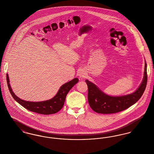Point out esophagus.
Wrapping results in <instances>:
<instances>
[{"instance_id":"esophagus-1","label":"esophagus","mask_w":154,"mask_h":154,"mask_svg":"<svg viewBox=\"0 0 154 154\" xmlns=\"http://www.w3.org/2000/svg\"><path fill=\"white\" fill-rule=\"evenodd\" d=\"M85 73L84 72H81L80 73V77L81 78H84L85 77Z\"/></svg>"}]
</instances>
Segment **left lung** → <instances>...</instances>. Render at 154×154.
<instances>
[{"mask_svg": "<svg viewBox=\"0 0 154 154\" xmlns=\"http://www.w3.org/2000/svg\"><path fill=\"white\" fill-rule=\"evenodd\" d=\"M144 79L139 88L132 94L121 96H110L104 94L92 82L85 80L88 85V100L91 109L97 113L112 114L122 111L137 102L143 95L146 86V63Z\"/></svg>", "mask_w": 154, "mask_h": 154, "instance_id": "obj_1", "label": "left lung"}]
</instances>
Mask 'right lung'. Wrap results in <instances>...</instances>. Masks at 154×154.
<instances>
[{"label": "right lung", "instance_id": "1", "mask_svg": "<svg viewBox=\"0 0 154 154\" xmlns=\"http://www.w3.org/2000/svg\"><path fill=\"white\" fill-rule=\"evenodd\" d=\"M6 79L8 89L15 100L27 110L44 115L55 114L61 110L63 106L67 93L79 81L78 79L75 78L73 80L66 82L60 88L57 95L51 99L43 102H33L23 100L15 95L10 85L8 74H6Z\"/></svg>", "mask_w": 154, "mask_h": 154}]
</instances>
